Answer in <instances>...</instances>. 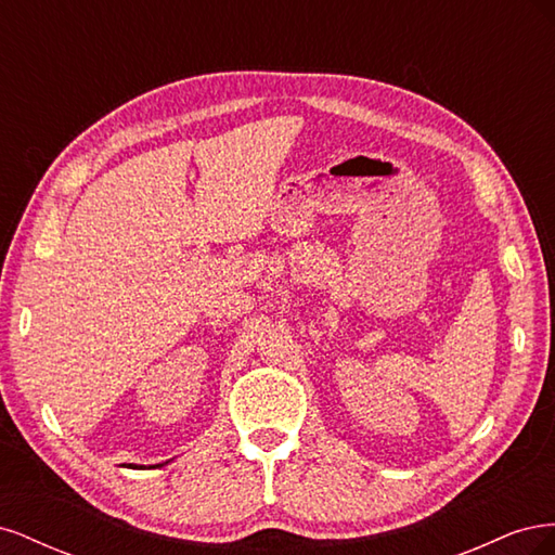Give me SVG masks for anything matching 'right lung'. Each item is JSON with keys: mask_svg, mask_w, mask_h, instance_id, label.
Masks as SVG:
<instances>
[{"mask_svg": "<svg viewBox=\"0 0 555 555\" xmlns=\"http://www.w3.org/2000/svg\"><path fill=\"white\" fill-rule=\"evenodd\" d=\"M159 465H162V463H159ZM129 467H139V465H131V463H129Z\"/></svg>", "mask_w": 555, "mask_h": 555, "instance_id": "1", "label": "right lung"}]
</instances>
